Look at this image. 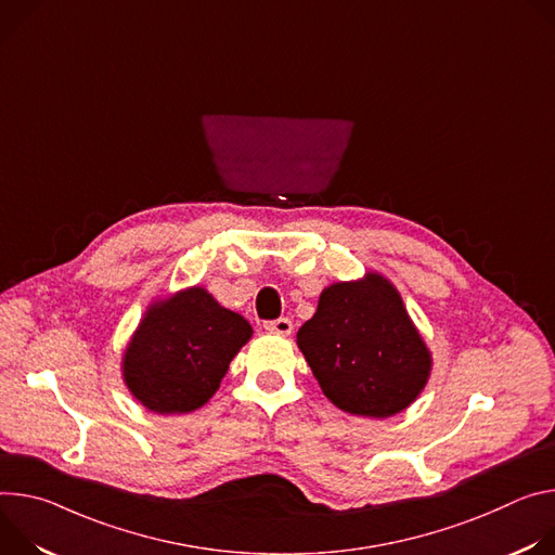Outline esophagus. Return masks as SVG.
I'll return each mask as SVG.
<instances>
[{"instance_id":"esophagus-1","label":"esophagus","mask_w":555,"mask_h":555,"mask_svg":"<svg viewBox=\"0 0 555 555\" xmlns=\"http://www.w3.org/2000/svg\"><path fill=\"white\" fill-rule=\"evenodd\" d=\"M264 328L269 331V333H275V335H291L293 333V322L291 320H286V318H280V320H275V322H267L264 324Z\"/></svg>"}]
</instances>
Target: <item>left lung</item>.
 Here are the masks:
<instances>
[{
    "label": "left lung",
    "mask_w": 555,
    "mask_h": 555,
    "mask_svg": "<svg viewBox=\"0 0 555 555\" xmlns=\"http://www.w3.org/2000/svg\"><path fill=\"white\" fill-rule=\"evenodd\" d=\"M297 346L331 403L357 416L399 414L433 373V352L401 293L377 271L326 286Z\"/></svg>",
    "instance_id": "obj_1"
}]
</instances>
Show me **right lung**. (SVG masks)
Returning <instances> with one entry per match:
<instances>
[{"label": "right lung", "mask_w": 555, "mask_h": 555, "mask_svg": "<svg viewBox=\"0 0 555 555\" xmlns=\"http://www.w3.org/2000/svg\"><path fill=\"white\" fill-rule=\"evenodd\" d=\"M251 335V324L207 288L176 291L147 306L122 352V382L156 414L194 412L216 395Z\"/></svg>", "instance_id": "obj_1"}]
</instances>
